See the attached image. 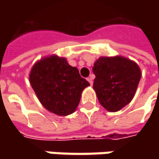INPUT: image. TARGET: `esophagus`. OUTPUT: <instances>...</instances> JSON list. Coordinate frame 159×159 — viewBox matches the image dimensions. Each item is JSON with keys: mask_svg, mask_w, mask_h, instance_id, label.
Returning a JSON list of instances; mask_svg holds the SVG:
<instances>
[{"mask_svg": "<svg viewBox=\"0 0 159 159\" xmlns=\"http://www.w3.org/2000/svg\"><path fill=\"white\" fill-rule=\"evenodd\" d=\"M88 81H89L90 85H92V84H93V78L91 76L89 77V78H88Z\"/></svg>", "mask_w": 159, "mask_h": 159, "instance_id": "1", "label": "esophagus"}]
</instances>
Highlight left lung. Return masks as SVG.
Returning a JSON list of instances; mask_svg holds the SVG:
<instances>
[{
  "mask_svg": "<svg viewBox=\"0 0 159 159\" xmlns=\"http://www.w3.org/2000/svg\"><path fill=\"white\" fill-rule=\"evenodd\" d=\"M93 72L95 75L93 88L98 101L111 112L132 101L142 76L137 64L121 57L99 58Z\"/></svg>",
  "mask_w": 159,
  "mask_h": 159,
  "instance_id": "1",
  "label": "left lung"
}]
</instances>
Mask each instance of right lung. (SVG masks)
Segmentation results:
<instances>
[{
  "mask_svg": "<svg viewBox=\"0 0 159 159\" xmlns=\"http://www.w3.org/2000/svg\"><path fill=\"white\" fill-rule=\"evenodd\" d=\"M30 83L41 104L59 116L73 112L79 105L83 89L89 81L65 58L51 56L34 64Z\"/></svg>",
  "mask_w": 159,
  "mask_h": 159,
  "instance_id": "right-lung-1",
  "label": "right lung"
}]
</instances>
